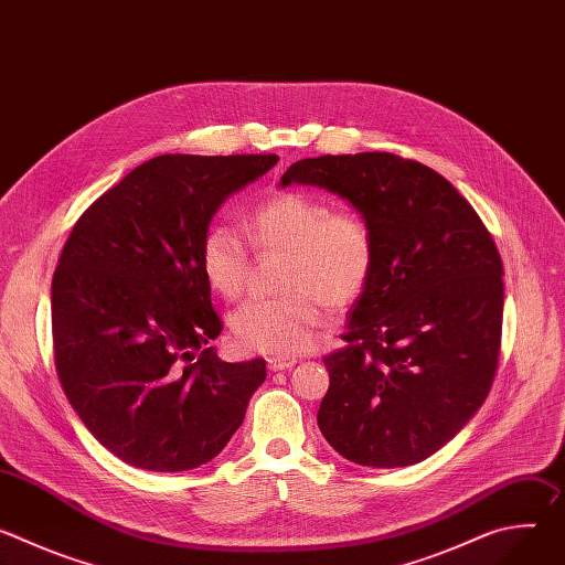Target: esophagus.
<instances>
[{
	"mask_svg": "<svg viewBox=\"0 0 565 565\" xmlns=\"http://www.w3.org/2000/svg\"><path fill=\"white\" fill-rule=\"evenodd\" d=\"M297 364L295 358H268V369L270 371H286Z\"/></svg>",
	"mask_w": 565,
	"mask_h": 565,
	"instance_id": "1",
	"label": "esophagus"
}]
</instances>
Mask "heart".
I'll use <instances>...</instances> for the list:
<instances>
[{
    "instance_id": "heart-1",
    "label": "heart",
    "mask_w": 565,
    "mask_h": 565,
    "mask_svg": "<svg viewBox=\"0 0 565 565\" xmlns=\"http://www.w3.org/2000/svg\"><path fill=\"white\" fill-rule=\"evenodd\" d=\"M250 236L262 253L290 255L284 270V288L290 292L250 299L230 319L234 340L253 351H306L324 321V301L349 306L373 273L375 250L366 223L303 192H286L259 205ZM201 268L221 297L244 295L253 275L244 232L230 223L210 225L201 241Z\"/></svg>"
}]
</instances>
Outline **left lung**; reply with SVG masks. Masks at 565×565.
<instances>
[{
	"label": "left lung",
	"mask_w": 565,
	"mask_h": 565,
	"mask_svg": "<svg viewBox=\"0 0 565 565\" xmlns=\"http://www.w3.org/2000/svg\"><path fill=\"white\" fill-rule=\"evenodd\" d=\"M292 183L329 190L362 216L373 273L353 303L347 347L327 355L317 425L364 467H407L445 447L486 402L499 362L503 264L458 190L386 151L292 163Z\"/></svg>",
	"instance_id": "left-lung-1"
}]
</instances>
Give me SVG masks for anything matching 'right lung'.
I'll list each match as a JSON object with an SVG mask.
<instances>
[{"label": "right lung", "instance_id": "obj_1", "mask_svg": "<svg viewBox=\"0 0 565 565\" xmlns=\"http://www.w3.org/2000/svg\"><path fill=\"white\" fill-rule=\"evenodd\" d=\"M275 153H163L131 170L71 230L51 286L55 366L71 407L122 462L185 471L246 418L266 360L223 362L201 241L225 199Z\"/></svg>", "mask_w": 565, "mask_h": 565}]
</instances>
